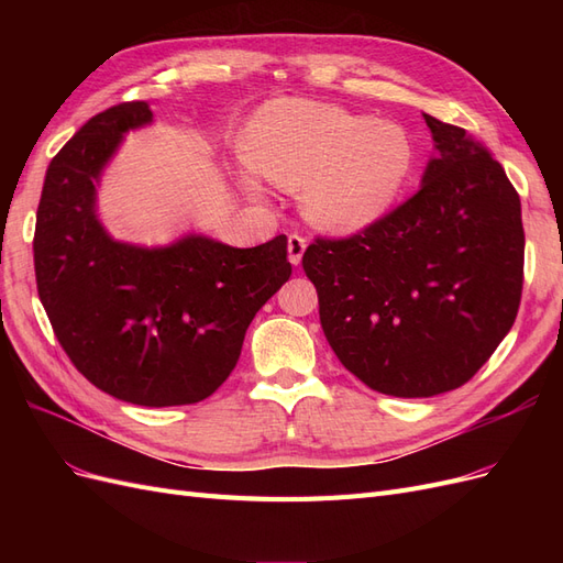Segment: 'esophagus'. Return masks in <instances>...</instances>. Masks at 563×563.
Returning a JSON list of instances; mask_svg holds the SVG:
<instances>
[{
	"label": "esophagus",
	"mask_w": 563,
	"mask_h": 563,
	"mask_svg": "<svg viewBox=\"0 0 563 563\" xmlns=\"http://www.w3.org/2000/svg\"><path fill=\"white\" fill-rule=\"evenodd\" d=\"M305 249H308V240H305V236H300L296 232L288 234V261H291L294 265H300Z\"/></svg>",
	"instance_id": "obj_1"
}]
</instances>
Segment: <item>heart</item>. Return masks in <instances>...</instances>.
Listing matches in <instances>:
<instances>
[{
	"instance_id": "1",
	"label": "heart",
	"mask_w": 563,
	"mask_h": 563,
	"mask_svg": "<svg viewBox=\"0 0 563 563\" xmlns=\"http://www.w3.org/2000/svg\"><path fill=\"white\" fill-rule=\"evenodd\" d=\"M246 162L286 192H302L310 223L347 234L380 220L413 168V143L391 122L284 98L253 117Z\"/></svg>"
}]
</instances>
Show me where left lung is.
Listing matches in <instances>:
<instances>
[{
	"label": "left lung",
	"instance_id": "8db88e82",
	"mask_svg": "<svg viewBox=\"0 0 563 563\" xmlns=\"http://www.w3.org/2000/svg\"><path fill=\"white\" fill-rule=\"evenodd\" d=\"M424 122L437 157L420 190L302 255L340 364L406 399L465 385L512 329L523 286L521 201L505 168L465 129Z\"/></svg>",
	"mask_w": 563,
	"mask_h": 563
}]
</instances>
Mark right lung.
Returning a JSON list of instances; mask_svg holds the SVG:
<instances>
[{
  "label": "right lung",
  "instance_id": "right-lung-1",
  "mask_svg": "<svg viewBox=\"0 0 563 563\" xmlns=\"http://www.w3.org/2000/svg\"><path fill=\"white\" fill-rule=\"evenodd\" d=\"M145 100L98 112L51 159L35 228L37 291L60 347L98 389L139 406H183L228 380L255 312L291 277L286 234L234 249L201 234L172 246L114 242L96 185Z\"/></svg>",
  "mask_w": 563,
  "mask_h": 563
}]
</instances>
